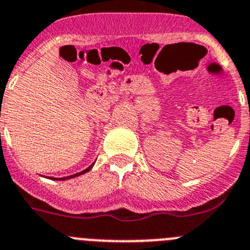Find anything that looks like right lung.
<instances>
[{
	"mask_svg": "<svg viewBox=\"0 0 250 250\" xmlns=\"http://www.w3.org/2000/svg\"><path fill=\"white\" fill-rule=\"evenodd\" d=\"M93 166H94V163H92L91 166H89L88 168H86V169H84V170H82V172H80V173H76V174L68 175V177H63V178H52V179H56V181H67V179H72V178H75V177H78V175H81V174H84V173L89 172V170L92 169V167H93Z\"/></svg>",
	"mask_w": 250,
	"mask_h": 250,
	"instance_id": "right-lung-1",
	"label": "right lung"
}]
</instances>
